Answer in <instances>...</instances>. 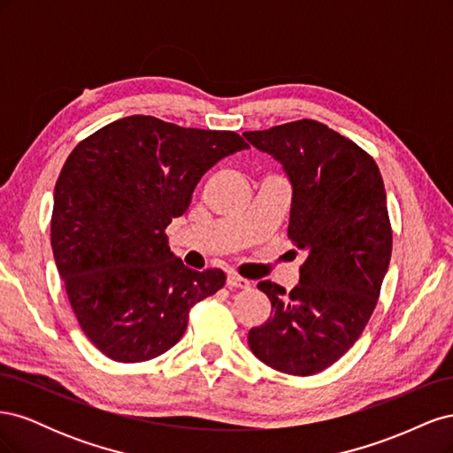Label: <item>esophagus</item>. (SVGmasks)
<instances>
[{"instance_id":"obj_1","label":"esophagus","mask_w":453,"mask_h":453,"mask_svg":"<svg viewBox=\"0 0 453 453\" xmlns=\"http://www.w3.org/2000/svg\"><path fill=\"white\" fill-rule=\"evenodd\" d=\"M226 285H228V287H232V289H243V291H248L250 287H251V281H250V280H243V278H240V276H236V273H228Z\"/></svg>"}]
</instances>
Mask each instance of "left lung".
<instances>
[{
  "instance_id": "left-lung-1",
  "label": "left lung",
  "mask_w": 453,
  "mask_h": 453,
  "mask_svg": "<svg viewBox=\"0 0 453 453\" xmlns=\"http://www.w3.org/2000/svg\"><path fill=\"white\" fill-rule=\"evenodd\" d=\"M281 164L291 185L289 238L306 253L289 293L270 280L257 287L272 315L248 342L265 365L293 376L336 363L372 315L391 258L388 198L376 162L318 120L245 132Z\"/></svg>"
}]
</instances>
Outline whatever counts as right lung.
Wrapping results in <instances>:
<instances>
[{
    "label": "right lung",
    "mask_w": 453,
    "mask_h": 453,
    "mask_svg": "<svg viewBox=\"0 0 453 453\" xmlns=\"http://www.w3.org/2000/svg\"><path fill=\"white\" fill-rule=\"evenodd\" d=\"M248 149L238 134L132 115L67 157L54 187L50 243L75 318L109 359H155L181 340L188 311L226 281L183 265L164 230L219 160Z\"/></svg>",
    "instance_id": "add662e5"
}]
</instances>
